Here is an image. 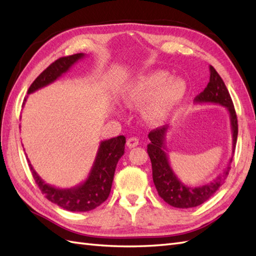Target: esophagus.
Masks as SVG:
<instances>
[{"label":"esophagus","mask_w":256,"mask_h":256,"mask_svg":"<svg viewBox=\"0 0 256 256\" xmlns=\"http://www.w3.org/2000/svg\"><path fill=\"white\" fill-rule=\"evenodd\" d=\"M126 145L128 146L130 148H135V146H138V138H130L128 140V142H126Z\"/></svg>","instance_id":"obj_1"}]
</instances>
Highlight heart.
<instances>
[{
    "label": "heart",
    "instance_id": "obj_1",
    "mask_svg": "<svg viewBox=\"0 0 256 256\" xmlns=\"http://www.w3.org/2000/svg\"><path fill=\"white\" fill-rule=\"evenodd\" d=\"M187 92L182 78H170L162 70H150L138 74L123 89L122 98L128 106H140L143 116L150 123H160L180 104Z\"/></svg>",
    "mask_w": 256,
    "mask_h": 256
}]
</instances>
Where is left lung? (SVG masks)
<instances>
[{"label": "left lung", "mask_w": 256, "mask_h": 256, "mask_svg": "<svg viewBox=\"0 0 256 256\" xmlns=\"http://www.w3.org/2000/svg\"><path fill=\"white\" fill-rule=\"evenodd\" d=\"M210 79L204 90L194 98V103H214L224 106L230 114V123L232 130V154L234 153L236 140H238V118L233 102L229 91L221 79L216 69L210 66ZM168 130V125H164L150 131L148 134L150 144L148 145V153L152 162V170H153V182L160 197L175 208H194L200 206L204 201L210 199L214 192L220 188L226 176L229 175V165L224 170L222 175L216 177L214 182L201 184L198 187L187 186L179 180L176 174L172 170L168 155L165 148V135Z\"/></svg>", "instance_id": "8db88e82"}]
</instances>
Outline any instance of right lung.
<instances>
[{"label": "right lung", "instance_id": "1", "mask_svg": "<svg viewBox=\"0 0 256 256\" xmlns=\"http://www.w3.org/2000/svg\"><path fill=\"white\" fill-rule=\"evenodd\" d=\"M84 54L80 52L57 59L55 62H52L50 67H47L38 76L34 82L30 84L27 94H30L38 89L52 84L54 81L60 78L64 74H66L78 60L84 58ZM25 101L26 98L24 99L23 106L25 104ZM125 142L126 140H125L123 135L102 140L89 176L86 177L84 182L67 189L57 188L46 184L38 176L30 160L27 158V160H28V165L35 182L48 200L68 211L86 212L96 209V206H99L108 199L111 192L116 164L124 154Z\"/></svg>", "mask_w": 256, "mask_h": 256}]
</instances>
